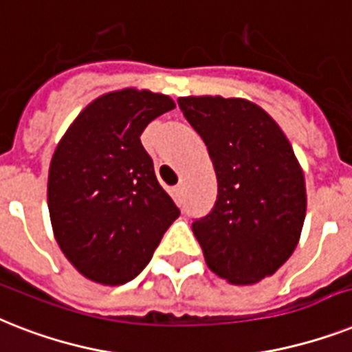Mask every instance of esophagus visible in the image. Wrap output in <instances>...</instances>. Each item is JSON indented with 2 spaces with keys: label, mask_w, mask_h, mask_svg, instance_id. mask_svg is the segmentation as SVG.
I'll list each match as a JSON object with an SVG mask.
<instances>
[{
  "label": "esophagus",
  "mask_w": 352,
  "mask_h": 352,
  "mask_svg": "<svg viewBox=\"0 0 352 352\" xmlns=\"http://www.w3.org/2000/svg\"><path fill=\"white\" fill-rule=\"evenodd\" d=\"M171 193H173V197H177V199H181L182 195V184H177L173 190H171Z\"/></svg>",
  "instance_id": "esophagus-1"
}]
</instances>
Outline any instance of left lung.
<instances>
[{
    "label": "left lung",
    "mask_w": 352,
    "mask_h": 352,
    "mask_svg": "<svg viewBox=\"0 0 352 352\" xmlns=\"http://www.w3.org/2000/svg\"><path fill=\"white\" fill-rule=\"evenodd\" d=\"M215 168L213 210L191 230L206 264L231 284L273 275L298 244L305 219L304 171L287 137L255 102L179 97Z\"/></svg>",
    "instance_id": "8db88e82"
}]
</instances>
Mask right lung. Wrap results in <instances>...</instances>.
<instances>
[{"label": "right lung", "mask_w": 352, "mask_h": 352, "mask_svg": "<svg viewBox=\"0 0 352 352\" xmlns=\"http://www.w3.org/2000/svg\"><path fill=\"white\" fill-rule=\"evenodd\" d=\"M168 96L124 88L97 97L54 151L48 211L56 241L82 276L126 284L181 211L162 190L141 133L173 110Z\"/></svg>", "instance_id": "add662e5"}]
</instances>
